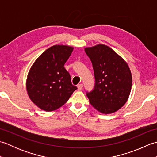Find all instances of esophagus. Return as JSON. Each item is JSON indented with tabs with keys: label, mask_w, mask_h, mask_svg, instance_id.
Instances as JSON below:
<instances>
[{
	"label": "esophagus",
	"mask_w": 157,
	"mask_h": 157,
	"mask_svg": "<svg viewBox=\"0 0 157 157\" xmlns=\"http://www.w3.org/2000/svg\"><path fill=\"white\" fill-rule=\"evenodd\" d=\"M77 87H78V89L79 90H81L83 88V84H79L78 86H77Z\"/></svg>",
	"instance_id": "34e87169"
}]
</instances>
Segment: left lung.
Instances as JSON below:
<instances>
[{
    "label": "left lung",
    "mask_w": 157,
    "mask_h": 157,
    "mask_svg": "<svg viewBox=\"0 0 157 157\" xmlns=\"http://www.w3.org/2000/svg\"><path fill=\"white\" fill-rule=\"evenodd\" d=\"M92 63L95 85L87 95L91 105L104 114L115 113L128 101L132 86L128 65L112 48L98 44L85 48Z\"/></svg>",
    "instance_id": "1"
}]
</instances>
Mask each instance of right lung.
<instances>
[{
  "mask_svg": "<svg viewBox=\"0 0 157 157\" xmlns=\"http://www.w3.org/2000/svg\"><path fill=\"white\" fill-rule=\"evenodd\" d=\"M73 48L55 45L42 53L28 73L26 89L29 98L40 109L52 111L65 104L77 89L64 65Z\"/></svg>",
  "mask_w": 157,
  "mask_h": 157,
  "instance_id": "obj_1",
  "label": "right lung"
}]
</instances>
